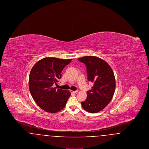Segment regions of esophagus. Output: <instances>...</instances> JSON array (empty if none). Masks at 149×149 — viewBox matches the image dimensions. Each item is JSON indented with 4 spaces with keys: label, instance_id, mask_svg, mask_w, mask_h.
<instances>
[{
    "label": "esophagus",
    "instance_id": "esophagus-1",
    "mask_svg": "<svg viewBox=\"0 0 149 149\" xmlns=\"http://www.w3.org/2000/svg\"><path fill=\"white\" fill-rule=\"evenodd\" d=\"M70 92H71V93H74V94H75V93L78 92L77 91H71Z\"/></svg>",
    "mask_w": 149,
    "mask_h": 149
}]
</instances>
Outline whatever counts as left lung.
<instances>
[{
	"label": "left lung",
	"mask_w": 149,
	"mask_h": 149,
	"mask_svg": "<svg viewBox=\"0 0 149 149\" xmlns=\"http://www.w3.org/2000/svg\"><path fill=\"white\" fill-rule=\"evenodd\" d=\"M78 60L85 64L88 80L94 83L81 106L88 112H99L109 104L113 96L116 88L113 71L107 63L98 57L87 56L79 58Z\"/></svg>",
	"instance_id": "1"
}]
</instances>
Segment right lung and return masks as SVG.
<instances>
[{
    "mask_svg": "<svg viewBox=\"0 0 149 149\" xmlns=\"http://www.w3.org/2000/svg\"><path fill=\"white\" fill-rule=\"evenodd\" d=\"M71 59L46 57L32 67L29 77V89L37 105L49 113L62 110L71 95L69 91L57 89L61 72Z\"/></svg>",
    "mask_w": 149,
    "mask_h": 149,
    "instance_id": "right-lung-1",
    "label": "right lung"
}]
</instances>
